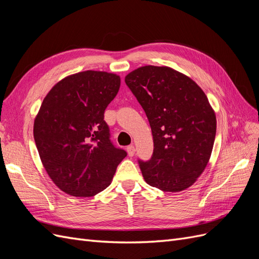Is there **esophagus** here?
Masks as SVG:
<instances>
[{
    "instance_id": "esophagus-1",
    "label": "esophagus",
    "mask_w": 259,
    "mask_h": 259,
    "mask_svg": "<svg viewBox=\"0 0 259 259\" xmlns=\"http://www.w3.org/2000/svg\"><path fill=\"white\" fill-rule=\"evenodd\" d=\"M126 150H127V153L130 156H134L135 154V147L133 145H130L126 147Z\"/></svg>"
}]
</instances>
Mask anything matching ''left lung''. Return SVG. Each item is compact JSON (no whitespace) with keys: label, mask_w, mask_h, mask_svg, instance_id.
<instances>
[{"label":"left lung","mask_w":259,"mask_h":259,"mask_svg":"<svg viewBox=\"0 0 259 259\" xmlns=\"http://www.w3.org/2000/svg\"><path fill=\"white\" fill-rule=\"evenodd\" d=\"M150 124L153 153L138 160L148 185L178 192L194 184L210 158L216 116L190 77L168 67L145 66L125 76Z\"/></svg>","instance_id":"left-lung-1"}]
</instances>
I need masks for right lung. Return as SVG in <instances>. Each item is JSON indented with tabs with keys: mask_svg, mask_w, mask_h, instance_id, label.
Here are the masks:
<instances>
[{
	"mask_svg": "<svg viewBox=\"0 0 259 259\" xmlns=\"http://www.w3.org/2000/svg\"><path fill=\"white\" fill-rule=\"evenodd\" d=\"M120 84L119 75L88 70L59 81L43 100L34 142L49 176L70 195L93 197L105 190L127 155L112 144L104 120Z\"/></svg>",
	"mask_w": 259,
	"mask_h": 259,
	"instance_id": "add662e5",
	"label": "right lung"
}]
</instances>
